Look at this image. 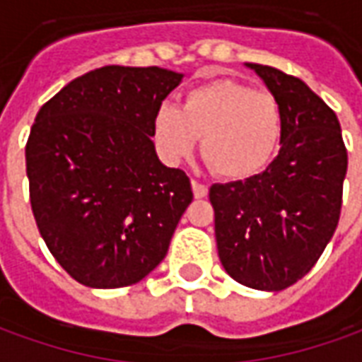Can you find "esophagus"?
<instances>
[{
	"label": "esophagus",
	"mask_w": 362,
	"mask_h": 362,
	"mask_svg": "<svg viewBox=\"0 0 362 362\" xmlns=\"http://www.w3.org/2000/svg\"><path fill=\"white\" fill-rule=\"evenodd\" d=\"M192 189H194V196L196 197H205L207 196V186L205 184H202V182H197V180H192Z\"/></svg>",
	"instance_id": "esophagus-1"
}]
</instances>
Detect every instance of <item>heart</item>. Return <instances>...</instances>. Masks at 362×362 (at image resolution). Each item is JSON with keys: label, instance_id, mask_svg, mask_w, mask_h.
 I'll use <instances>...</instances> for the list:
<instances>
[{"label": "heart", "instance_id": "1", "mask_svg": "<svg viewBox=\"0 0 362 362\" xmlns=\"http://www.w3.org/2000/svg\"><path fill=\"white\" fill-rule=\"evenodd\" d=\"M281 132L277 98L233 79L194 87L182 108L163 103L153 116V135L168 163L188 158L202 137V157L225 180L262 173L277 151Z\"/></svg>", "mask_w": 362, "mask_h": 362}]
</instances>
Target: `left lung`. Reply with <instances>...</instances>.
<instances>
[{
  "label": "left lung",
  "mask_w": 362,
  "mask_h": 362,
  "mask_svg": "<svg viewBox=\"0 0 362 362\" xmlns=\"http://www.w3.org/2000/svg\"><path fill=\"white\" fill-rule=\"evenodd\" d=\"M283 112L279 155L246 180L213 184L221 264L238 283L283 291L318 262L339 223L347 149L335 112L298 77L246 64Z\"/></svg>",
  "instance_id": "8db88e82"
}]
</instances>
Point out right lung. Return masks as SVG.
<instances>
[{
  "label": "right lung",
  "mask_w": 362,
  "mask_h": 362,
  "mask_svg": "<svg viewBox=\"0 0 362 362\" xmlns=\"http://www.w3.org/2000/svg\"><path fill=\"white\" fill-rule=\"evenodd\" d=\"M182 74L104 66L67 83L30 127V207L44 243L75 281L134 285L163 262L192 204L184 170L158 160L153 116Z\"/></svg>",
  "instance_id": "right-lung-1"
}]
</instances>
